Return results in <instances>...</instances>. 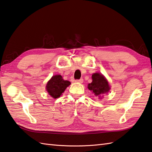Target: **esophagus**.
Returning a JSON list of instances; mask_svg holds the SVG:
<instances>
[{"label": "esophagus", "mask_w": 152, "mask_h": 152, "mask_svg": "<svg viewBox=\"0 0 152 152\" xmlns=\"http://www.w3.org/2000/svg\"><path fill=\"white\" fill-rule=\"evenodd\" d=\"M75 82H76V83H82L83 82V80L82 78H81V79H80V80H75Z\"/></svg>", "instance_id": "1"}]
</instances>
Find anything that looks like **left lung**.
I'll return each mask as SVG.
<instances>
[{"instance_id": "left-lung-1", "label": "left lung", "mask_w": 152, "mask_h": 152, "mask_svg": "<svg viewBox=\"0 0 152 152\" xmlns=\"http://www.w3.org/2000/svg\"><path fill=\"white\" fill-rule=\"evenodd\" d=\"M92 82L88 84V89L97 97L101 98L102 95L107 93L110 86L106 78L100 73H94L92 75Z\"/></svg>"}]
</instances>
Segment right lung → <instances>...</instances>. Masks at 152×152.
<instances>
[{
    "label": "right lung",
    "mask_w": 152,
    "mask_h": 152,
    "mask_svg": "<svg viewBox=\"0 0 152 152\" xmlns=\"http://www.w3.org/2000/svg\"><path fill=\"white\" fill-rule=\"evenodd\" d=\"M70 85L69 81L63 80L61 75H55L48 82L46 89L52 98H57L60 97L66 88Z\"/></svg>",
    "instance_id": "obj_1"
}]
</instances>
